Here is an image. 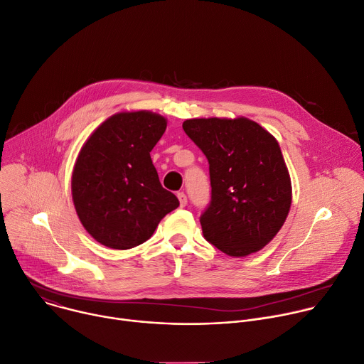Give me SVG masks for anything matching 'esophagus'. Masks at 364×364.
<instances>
[{"instance_id": "obj_1", "label": "esophagus", "mask_w": 364, "mask_h": 364, "mask_svg": "<svg viewBox=\"0 0 364 364\" xmlns=\"http://www.w3.org/2000/svg\"><path fill=\"white\" fill-rule=\"evenodd\" d=\"M178 199H179V203H181V208H185L186 203H188V198L183 192H178Z\"/></svg>"}]
</instances>
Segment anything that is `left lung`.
<instances>
[{"instance_id": "8db88e82", "label": "left lung", "mask_w": 364, "mask_h": 364, "mask_svg": "<svg viewBox=\"0 0 364 364\" xmlns=\"http://www.w3.org/2000/svg\"><path fill=\"white\" fill-rule=\"evenodd\" d=\"M182 127L209 162L212 196L200 216L205 240L230 257L258 252L278 234L293 200L277 139L242 116L188 119Z\"/></svg>"}]
</instances>
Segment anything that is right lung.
Returning <instances> with one entry per match:
<instances>
[{"mask_svg":"<svg viewBox=\"0 0 364 364\" xmlns=\"http://www.w3.org/2000/svg\"><path fill=\"white\" fill-rule=\"evenodd\" d=\"M166 126V117L149 110L119 112L82 146L71 173L73 203L85 230L102 245H140L179 206L162 188L151 158Z\"/></svg>","mask_w":364,"mask_h":364,"instance_id":"1","label":"right lung"}]
</instances>
